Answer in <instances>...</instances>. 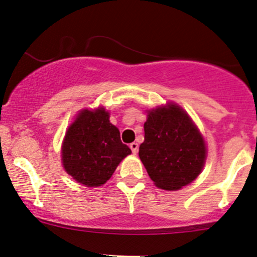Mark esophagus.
I'll return each instance as SVG.
<instances>
[{"label":"esophagus","mask_w":257,"mask_h":257,"mask_svg":"<svg viewBox=\"0 0 257 257\" xmlns=\"http://www.w3.org/2000/svg\"><path fill=\"white\" fill-rule=\"evenodd\" d=\"M129 147H131V149H132V151H133V154H137L138 153V149H139V145H138V143H132L131 145H129Z\"/></svg>","instance_id":"esophagus-1"}]
</instances>
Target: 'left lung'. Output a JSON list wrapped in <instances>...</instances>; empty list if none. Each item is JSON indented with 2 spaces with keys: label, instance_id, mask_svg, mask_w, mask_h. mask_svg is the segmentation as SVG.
<instances>
[{
  "label": "left lung",
  "instance_id": "1",
  "mask_svg": "<svg viewBox=\"0 0 257 257\" xmlns=\"http://www.w3.org/2000/svg\"><path fill=\"white\" fill-rule=\"evenodd\" d=\"M139 158L156 187L177 191L198 177L207 147L190 115L176 103L148 110Z\"/></svg>",
  "mask_w": 257,
  "mask_h": 257
}]
</instances>
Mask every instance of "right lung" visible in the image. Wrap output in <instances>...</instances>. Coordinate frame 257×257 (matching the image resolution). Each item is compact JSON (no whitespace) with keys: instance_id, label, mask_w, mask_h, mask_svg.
Masks as SVG:
<instances>
[{"instance_id":"1","label":"right lung","mask_w":257,"mask_h":257,"mask_svg":"<svg viewBox=\"0 0 257 257\" xmlns=\"http://www.w3.org/2000/svg\"><path fill=\"white\" fill-rule=\"evenodd\" d=\"M132 150L120 140L103 107L82 109L65 134L61 147L64 169L87 187L104 185Z\"/></svg>"}]
</instances>
